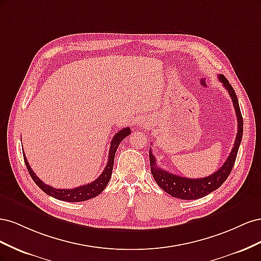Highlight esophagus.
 <instances>
[{
	"instance_id": "1",
	"label": "esophagus",
	"mask_w": 261,
	"mask_h": 261,
	"mask_svg": "<svg viewBox=\"0 0 261 261\" xmlns=\"http://www.w3.org/2000/svg\"><path fill=\"white\" fill-rule=\"evenodd\" d=\"M148 125H149V123H148L147 120H141V121L139 122V126H140V127H147Z\"/></svg>"
}]
</instances>
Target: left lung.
<instances>
[{
	"label": "left lung",
	"instance_id": "1",
	"mask_svg": "<svg viewBox=\"0 0 261 261\" xmlns=\"http://www.w3.org/2000/svg\"><path fill=\"white\" fill-rule=\"evenodd\" d=\"M219 81L223 84V87L227 90L232 99L233 106L235 109L236 117H238V134H236L234 147L231 150L230 155L227 156L226 161L217 172L212 173L211 175L203 178H187L178 176L172 173L164 171L163 169L156 167V159L149 149V160L150 168H151V174L155 180V183L162 188L165 193L170 194L172 197L179 198L183 200L198 199L207 196L208 194L216 191L222 185L225 179L230 175L233 169V165L236 160V155L239 152V148L243 137V117L240 110V105L236 93L233 87L223 75H219Z\"/></svg>",
	"mask_w": 261,
	"mask_h": 261
}]
</instances>
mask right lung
Returning a JSON list of instances; mask_svg holds the SVG:
<instances>
[{"label":"right lung","instance_id":"obj_1","mask_svg":"<svg viewBox=\"0 0 261 261\" xmlns=\"http://www.w3.org/2000/svg\"><path fill=\"white\" fill-rule=\"evenodd\" d=\"M130 134V128L129 127H125L121 129L118 133L115 134V136L111 140V147H110L109 150V159L108 163L106 165V169L103 172L101 173V175L96 179L93 180L92 183L86 184L83 186H78L76 188L72 189H59V188H54L50 185H46L45 183L39 178L33 169L30 168V165L27 161V158L23 154V160H25V164L27 167V170L29 172V174L31 178L34 179L35 183L40 187L41 191H43L45 194H48L49 196H52L53 198H57L59 200L63 201H68V202H80V201H85V200H89L91 198H94V197L101 194L105 191V188L107 187L110 178H111L112 175V170H113V163H114V156L117 147L120 146L121 141L127 137Z\"/></svg>","mask_w":261,"mask_h":261}]
</instances>
